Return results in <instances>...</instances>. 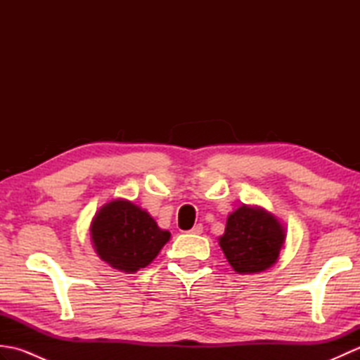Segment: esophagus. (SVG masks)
<instances>
[{
    "mask_svg": "<svg viewBox=\"0 0 360 360\" xmlns=\"http://www.w3.org/2000/svg\"><path fill=\"white\" fill-rule=\"evenodd\" d=\"M202 231H204L202 224H196V226H193V229H192V231H190V232L195 233V235H200V233H202Z\"/></svg>",
    "mask_w": 360,
    "mask_h": 360,
    "instance_id": "1",
    "label": "esophagus"
}]
</instances>
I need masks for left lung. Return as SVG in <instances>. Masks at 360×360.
I'll list each match as a JSON object with an SVG mask.
<instances>
[{
    "label": "left lung",
    "mask_w": 360,
    "mask_h": 360,
    "mask_svg": "<svg viewBox=\"0 0 360 360\" xmlns=\"http://www.w3.org/2000/svg\"><path fill=\"white\" fill-rule=\"evenodd\" d=\"M285 243V229L271 213L241 205L229 215L219 238L229 264L238 274L262 272L271 267Z\"/></svg>",
    "instance_id": "8db88e82"
}]
</instances>
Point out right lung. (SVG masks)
Returning a JSON list of instances; mask_svg holds the SVG:
<instances>
[{"label": "right lung", "instance_id": "1", "mask_svg": "<svg viewBox=\"0 0 360 360\" xmlns=\"http://www.w3.org/2000/svg\"><path fill=\"white\" fill-rule=\"evenodd\" d=\"M97 255L114 269L136 272L150 264L170 240L147 212L129 201H111L98 210L91 224Z\"/></svg>", "mask_w": 360, "mask_h": 360}]
</instances>
